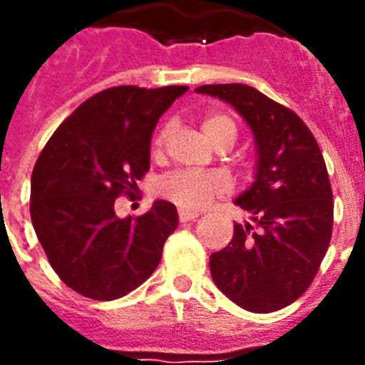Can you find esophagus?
<instances>
[{
  "instance_id": "esophagus-1",
  "label": "esophagus",
  "mask_w": 365,
  "mask_h": 365,
  "mask_svg": "<svg viewBox=\"0 0 365 365\" xmlns=\"http://www.w3.org/2000/svg\"><path fill=\"white\" fill-rule=\"evenodd\" d=\"M178 215H180V221L182 222H190L199 217L197 211H190V209H180V211H178Z\"/></svg>"
}]
</instances>
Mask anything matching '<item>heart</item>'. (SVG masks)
Listing matches in <instances>:
<instances>
[{
	"mask_svg": "<svg viewBox=\"0 0 365 365\" xmlns=\"http://www.w3.org/2000/svg\"><path fill=\"white\" fill-rule=\"evenodd\" d=\"M201 130L213 146L222 143L232 144L237 138V120L232 119L229 113H207L201 119ZM168 135H170V125L160 128L158 135L154 136V143H152L154 154H158L164 148ZM227 190H229V182L215 172H182L180 170V172L164 175L156 183V193L160 197L190 211L205 207L211 199L222 195Z\"/></svg>",
	"mask_w": 365,
	"mask_h": 365,
	"instance_id": "obj_1",
	"label": "heart"
}]
</instances>
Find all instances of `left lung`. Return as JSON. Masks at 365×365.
Returning <instances> with one entry per match:
<instances>
[{
	"label": "left lung",
	"instance_id": "obj_1",
	"mask_svg": "<svg viewBox=\"0 0 365 365\" xmlns=\"http://www.w3.org/2000/svg\"><path fill=\"white\" fill-rule=\"evenodd\" d=\"M248 123L256 175L237 197L254 222L235 225L229 246L211 254L215 285L252 313L293 303L313 283L332 237V190L322 152L299 115L245 83L201 86Z\"/></svg>",
	"mask_w": 365,
	"mask_h": 365
}]
</instances>
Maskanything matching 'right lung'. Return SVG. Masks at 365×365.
Masks as SVG:
<instances>
[{
  "mask_svg": "<svg viewBox=\"0 0 365 365\" xmlns=\"http://www.w3.org/2000/svg\"><path fill=\"white\" fill-rule=\"evenodd\" d=\"M187 86L109 88L83 101L36 160L31 221L52 269L70 289L113 301L158 268L166 238L178 229L170 201L140 217L119 219L115 199L130 195L150 170L158 119Z\"/></svg>",
  "mask_w": 365,
  "mask_h": 365,
  "instance_id": "1",
  "label": "right lung"
}]
</instances>
